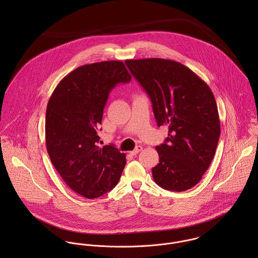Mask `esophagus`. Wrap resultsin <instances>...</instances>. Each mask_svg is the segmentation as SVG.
I'll return each instance as SVG.
<instances>
[{
  "instance_id": "34e87169",
  "label": "esophagus",
  "mask_w": 258,
  "mask_h": 258,
  "mask_svg": "<svg viewBox=\"0 0 258 258\" xmlns=\"http://www.w3.org/2000/svg\"><path fill=\"white\" fill-rule=\"evenodd\" d=\"M142 146H137V147L135 148L133 151H131L130 152V154H132V155H137L140 151H142Z\"/></svg>"
}]
</instances>
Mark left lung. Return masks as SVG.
Listing matches in <instances>:
<instances>
[{
  "label": "left lung",
  "instance_id": "8db88e82",
  "mask_svg": "<svg viewBox=\"0 0 258 258\" xmlns=\"http://www.w3.org/2000/svg\"><path fill=\"white\" fill-rule=\"evenodd\" d=\"M132 75L147 92L157 125L168 126L165 143L156 146L155 183L184 191L210 167L221 134L215 96L209 85L184 64L164 58L127 59Z\"/></svg>",
  "mask_w": 258,
  "mask_h": 258
}]
</instances>
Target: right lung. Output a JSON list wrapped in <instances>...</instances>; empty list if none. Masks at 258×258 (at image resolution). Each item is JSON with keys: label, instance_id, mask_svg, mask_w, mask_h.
<instances>
[{"label": "right lung", "instance_id": "add662e5", "mask_svg": "<svg viewBox=\"0 0 258 258\" xmlns=\"http://www.w3.org/2000/svg\"><path fill=\"white\" fill-rule=\"evenodd\" d=\"M131 75L119 60L85 64L64 76L46 107L45 145L52 165L74 191L95 199L111 190L126 165L113 145L98 146L97 130L114 86Z\"/></svg>", "mask_w": 258, "mask_h": 258}]
</instances>
